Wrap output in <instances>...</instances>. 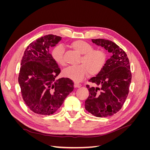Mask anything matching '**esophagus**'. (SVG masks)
<instances>
[{
  "instance_id": "34e87169",
  "label": "esophagus",
  "mask_w": 150,
  "mask_h": 150,
  "mask_svg": "<svg viewBox=\"0 0 150 150\" xmlns=\"http://www.w3.org/2000/svg\"><path fill=\"white\" fill-rule=\"evenodd\" d=\"M74 88H80V87H81V85L80 84L78 83H74Z\"/></svg>"
}]
</instances>
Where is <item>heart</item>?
<instances>
[{"instance_id": "b5f03b06", "label": "heart", "mask_w": 150, "mask_h": 150, "mask_svg": "<svg viewBox=\"0 0 150 150\" xmlns=\"http://www.w3.org/2000/svg\"><path fill=\"white\" fill-rule=\"evenodd\" d=\"M70 46L76 51L82 54L80 65L69 66L63 71V75L76 82L84 79L88 73L91 76L96 75L103 69L106 62V53L102 49H93L89 43L83 40L72 42ZM52 57L57 64L65 66L64 48L59 44L54 47L51 52Z\"/></svg>"}]
</instances>
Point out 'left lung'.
<instances>
[{
	"label": "left lung",
	"mask_w": 150,
	"mask_h": 150,
	"mask_svg": "<svg viewBox=\"0 0 150 150\" xmlns=\"http://www.w3.org/2000/svg\"><path fill=\"white\" fill-rule=\"evenodd\" d=\"M93 43L104 47L111 54L101 72L89 81L99 88L86 85L89 96L85 109L96 117H107L116 114L123 106L129 93L131 72L126 52L111 40L92 39Z\"/></svg>",
	"instance_id": "obj_1"
}]
</instances>
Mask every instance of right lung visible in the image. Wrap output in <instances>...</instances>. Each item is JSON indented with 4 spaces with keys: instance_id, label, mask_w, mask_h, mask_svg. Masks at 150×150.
Wrapping results in <instances>:
<instances>
[{
    "instance_id": "obj_1",
    "label": "right lung",
    "mask_w": 150,
    "mask_h": 150,
    "mask_svg": "<svg viewBox=\"0 0 150 150\" xmlns=\"http://www.w3.org/2000/svg\"><path fill=\"white\" fill-rule=\"evenodd\" d=\"M62 38L49 34L32 42L26 48L21 63L18 81L24 101L30 110L38 115L56 112L74 89L69 78L55 80L61 72L49 48Z\"/></svg>"
}]
</instances>
